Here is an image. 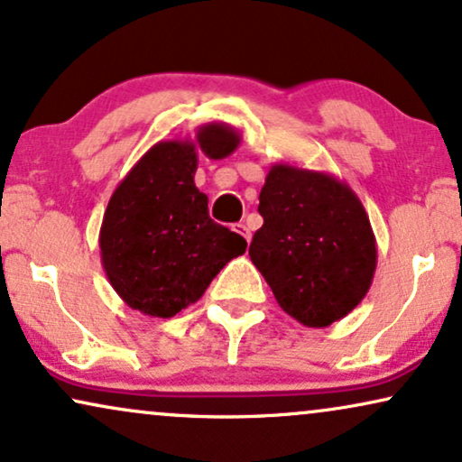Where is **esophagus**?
Wrapping results in <instances>:
<instances>
[{
  "instance_id": "esophagus-1",
  "label": "esophagus",
  "mask_w": 462,
  "mask_h": 462,
  "mask_svg": "<svg viewBox=\"0 0 462 462\" xmlns=\"http://www.w3.org/2000/svg\"><path fill=\"white\" fill-rule=\"evenodd\" d=\"M233 231L239 233V236H242V237L245 239V242H250V229H248V226H245L244 223H236V225H233Z\"/></svg>"
}]
</instances>
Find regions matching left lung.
<instances>
[{"label": "left lung", "mask_w": 462, "mask_h": 462, "mask_svg": "<svg viewBox=\"0 0 462 462\" xmlns=\"http://www.w3.org/2000/svg\"><path fill=\"white\" fill-rule=\"evenodd\" d=\"M259 214L263 226L248 254L286 314L322 328L363 301L377 248L367 212L348 184L275 163L261 189Z\"/></svg>", "instance_id": "1"}]
</instances>
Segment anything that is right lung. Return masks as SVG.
Listing matches in <instances>:
<instances>
[{
  "label": "right lung",
  "instance_id": "add662e5",
  "mask_svg": "<svg viewBox=\"0 0 462 462\" xmlns=\"http://www.w3.org/2000/svg\"><path fill=\"white\" fill-rule=\"evenodd\" d=\"M237 146L229 125H203L195 142L154 143L112 193L99 231L101 265L131 310L171 319L245 253V239L209 218L208 197L195 187L197 151L225 159Z\"/></svg>",
  "mask_w": 462,
  "mask_h": 462
}]
</instances>
